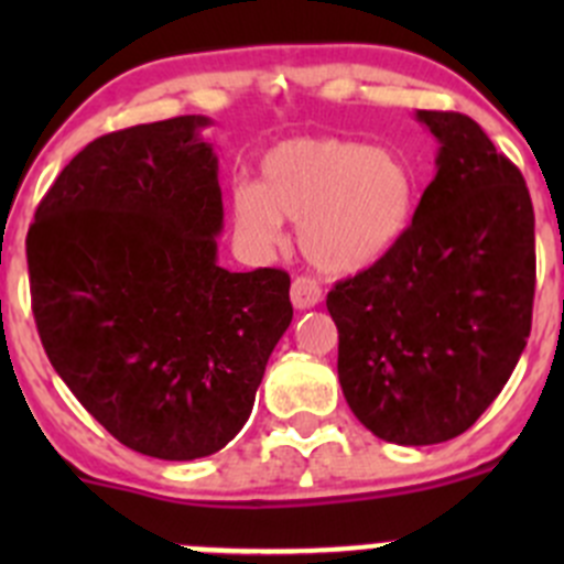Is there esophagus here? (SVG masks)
<instances>
[{"label":"esophagus","instance_id":"34e87169","mask_svg":"<svg viewBox=\"0 0 564 564\" xmlns=\"http://www.w3.org/2000/svg\"><path fill=\"white\" fill-rule=\"evenodd\" d=\"M322 303V286L314 281V278H294L292 281V305L294 308L305 311V308H314V305Z\"/></svg>","mask_w":564,"mask_h":564}]
</instances>
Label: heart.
I'll list each match as a JSON object with an SVG mask.
<instances>
[{
  "instance_id": "heart-1",
  "label": "heart",
  "mask_w": 564,
  "mask_h": 564,
  "mask_svg": "<svg viewBox=\"0 0 564 564\" xmlns=\"http://www.w3.org/2000/svg\"><path fill=\"white\" fill-rule=\"evenodd\" d=\"M414 213V172L401 152L338 135H305L261 158L259 187L237 182L231 220L242 240L275 248L281 220L300 224L316 270L351 275L388 256Z\"/></svg>"
}]
</instances>
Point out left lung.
<instances>
[{"label":"left lung","mask_w":564,"mask_h":564,"mask_svg":"<svg viewBox=\"0 0 564 564\" xmlns=\"http://www.w3.org/2000/svg\"><path fill=\"white\" fill-rule=\"evenodd\" d=\"M436 176L388 256L333 286L338 379L379 440L464 434L524 351L534 303V213L519 169L458 111H417Z\"/></svg>","instance_id":"1"}]
</instances>
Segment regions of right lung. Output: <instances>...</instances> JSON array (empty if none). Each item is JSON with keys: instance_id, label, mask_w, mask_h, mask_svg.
Masks as SVG:
<instances>
[{"instance_id": "right-lung-1", "label": "right lung", "mask_w": 564, "mask_h": 564, "mask_svg": "<svg viewBox=\"0 0 564 564\" xmlns=\"http://www.w3.org/2000/svg\"><path fill=\"white\" fill-rule=\"evenodd\" d=\"M207 117L113 130L48 187L26 235L43 349L124 447L193 460L250 417L292 322L289 275L218 267V158Z\"/></svg>"}]
</instances>
